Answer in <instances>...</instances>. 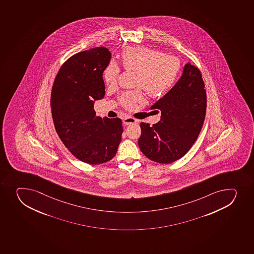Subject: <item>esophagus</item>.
<instances>
[{
	"label": "esophagus",
	"mask_w": 254,
	"mask_h": 254,
	"mask_svg": "<svg viewBox=\"0 0 254 254\" xmlns=\"http://www.w3.org/2000/svg\"><path fill=\"white\" fill-rule=\"evenodd\" d=\"M136 122H137V120L135 119V118H131V117H127V118L123 119V123H124L125 125H131V124L136 123Z\"/></svg>",
	"instance_id": "34e87169"
}]
</instances>
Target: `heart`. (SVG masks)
<instances>
[{
    "mask_svg": "<svg viewBox=\"0 0 254 254\" xmlns=\"http://www.w3.org/2000/svg\"><path fill=\"white\" fill-rule=\"evenodd\" d=\"M121 60L126 70L136 71V85L145 88L147 94L153 98H161L168 93L176 83L181 70V63L177 59L145 46L126 48ZM120 72L118 64L110 61L103 71L106 84L115 85ZM142 100L141 89L126 92L120 96L122 105L129 109Z\"/></svg>",
    "mask_w": 254,
    "mask_h": 254,
    "instance_id": "1",
    "label": "heart"
}]
</instances>
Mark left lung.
<instances>
[{
	"instance_id": "obj_1",
	"label": "left lung",
	"mask_w": 254,
	"mask_h": 254,
	"mask_svg": "<svg viewBox=\"0 0 254 254\" xmlns=\"http://www.w3.org/2000/svg\"><path fill=\"white\" fill-rule=\"evenodd\" d=\"M202 74L186 64L180 80L151 109L161 113V121L141 123L138 140L141 152L151 161L170 164L186 155L200 132L205 118L207 97Z\"/></svg>"
}]
</instances>
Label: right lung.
Returning <instances> with one entry per match:
<instances>
[{"instance_id": "1", "label": "right lung", "mask_w": 254, "mask_h": 254, "mask_svg": "<svg viewBox=\"0 0 254 254\" xmlns=\"http://www.w3.org/2000/svg\"><path fill=\"white\" fill-rule=\"evenodd\" d=\"M110 60L105 47L73 55L61 66L51 91L56 132L76 158L90 165L115 156L123 131L120 118H102L93 108L94 100L105 95L103 73Z\"/></svg>"}]
</instances>
